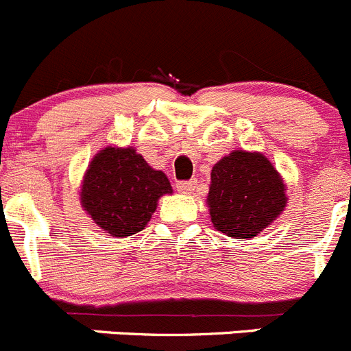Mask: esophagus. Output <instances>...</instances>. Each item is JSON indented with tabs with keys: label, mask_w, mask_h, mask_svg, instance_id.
Listing matches in <instances>:
<instances>
[{
	"label": "esophagus",
	"mask_w": 351,
	"mask_h": 351,
	"mask_svg": "<svg viewBox=\"0 0 351 351\" xmlns=\"http://www.w3.org/2000/svg\"><path fill=\"white\" fill-rule=\"evenodd\" d=\"M176 188H178L179 193H184V195H191L195 189L198 188V182L195 181V179H191V181H181L176 184Z\"/></svg>",
	"instance_id": "obj_1"
}]
</instances>
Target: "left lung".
Instances as JSON below:
<instances>
[{"label": "left lung", "instance_id": "left-lung-1", "mask_svg": "<svg viewBox=\"0 0 351 351\" xmlns=\"http://www.w3.org/2000/svg\"><path fill=\"white\" fill-rule=\"evenodd\" d=\"M208 212L214 228L233 239H254L282 214L285 184L265 154L233 151L212 167Z\"/></svg>", "mask_w": 351, "mask_h": 351}]
</instances>
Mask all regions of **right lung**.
<instances>
[{"label":"right lung","instance_id":"1","mask_svg":"<svg viewBox=\"0 0 351 351\" xmlns=\"http://www.w3.org/2000/svg\"><path fill=\"white\" fill-rule=\"evenodd\" d=\"M172 193L162 170L151 169L134 147L108 146L90 162L82 182V207L111 237L146 228L163 195Z\"/></svg>","mask_w":351,"mask_h":351}]
</instances>
